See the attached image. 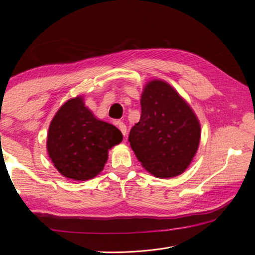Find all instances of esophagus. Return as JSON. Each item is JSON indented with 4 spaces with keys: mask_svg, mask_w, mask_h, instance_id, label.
<instances>
[{
    "mask_svg": "<svg viewBox=\"0 0 255 255\" xmlns=\"http://www.w3.org/2000/svg\"><path fill=\"white\" fill-rule=\"evenodd\" d=\"M116 125H117V126H118L119 129L121 130V133H122V135H123V136H126V135H127V126L125 125V123H123V122H121V121H118L117 123H116Z\"/></svg>",
    "mask_w": 255,
    "mask_h": 255,
    "instance_id": "1",
    "label": "esophagus"
}]
</instances>
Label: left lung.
Returning a JSON list of instances; mask_svg holds the SVG:
<instances>
[{
	"mask_svg": "<svg viewBox=\"0 0 255 255\" xmlns=\"http://www.w3.org/2000/svg\"><path fill=\"white\" fill-rule=\"evenodd\" d=\"M140 104V120L128 136L137 159L159 179L182 174L195 157L201 139L197 115L163 80L154 79L144 85Z\"/></svg>",
	"mask_w": 255,
	"mask_h": 255,
	"instance_id": "obj_1",
	"label": "left lung"
}]
</instances>
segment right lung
Returning a JSON list of instances; mask_svg holds the SVG:
<instances>
[{"label":"right lung","mask_w":255,"mask_h":255,"mask_svg":"<svg viewBox=\"0 0 255 255\" xmlns=\"http://www.w3.org/2000/svg\"><path fill=\"white\" fill-rule=\"evenodd\" d=\"M115 126L98 119L85 106L83 96L59 107L48 130L47 151L57 171L67 179L87 181L101 172L109 150L122 141Z\"/></svg>","instance_id":"add662e5"}]
</instances>
